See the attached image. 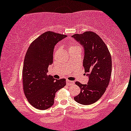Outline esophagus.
<instances>
[{"label": "esophagus", "mask_w": 131, "mask_h": 131, "mask_svg": "<svg viewBox=\"0 0 131 131\" xmlns=\"http://www.w3.org/2000/svg\"><path fill=\"white\" fill-rule=\"evenodd\" d=\"M74 83V81H69V80H67V84L68 85H71Z\"/></svg>", "instance_id": "obj_1"}]
</instances>
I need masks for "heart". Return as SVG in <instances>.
I'll list each match as a JSON object with an SVG mask.
<instances>
[{"mask_svg":"<svg viewBox=\"0 0 131 131\" xmlns=\"http://www.w3.org/2000/svg\"><path fill=\"white\" fill-rule=\"evenodd\" d=\"M76 49H80V47H79L76 44H71L69 47V50L70 51L71 50H75Z\"/></svg>","mask_w":131,"mask_h":131,"instance_id":"obj_1","label":"heart"}]
</instances>
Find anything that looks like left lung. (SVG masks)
Listing matches in <instances>:
<instances>
[{
  "label": "left lung",
  "mask_w": 131,
  "mask_h": 131,
  "mask_svg": "<svg viewBox=\"0 0 131 131\" xmlns=\"http://www.w3.org/2000/svg\"><path fill=\"white\" fill-rule=\"evenodd\" d=\"M72 37L83 48V66L89 77L86 84L75 82L81 92L74 99L78 103L89 105L102 97L109 84L112 68L111 55L102 38L95 32L86 31Z\"/></svg>",
  "instance_id": "8db88e82"
}]
</instances>
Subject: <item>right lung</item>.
Masks as SVG:
<instances>
[{"label": "right lung", "mask_w": 131, "mask_h": 131, "mask_svg": "<svg viewBox=\"0 0 131 131\" xmlns=\"http://www.w3.org/2000/svg\"><path fill=\"white\" fill-rule=\"evenodd\" d=\"M67 35L46 32L34 40L25 54L23 69V83L28 101L38 110H46L54 104L56 92L66 85V79L56 80L47 75L53 63V50Z\"/></svg>", "instance_id": "right-lung-1"}]
</instances>
